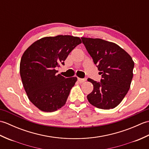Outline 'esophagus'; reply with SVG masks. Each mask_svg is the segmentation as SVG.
<instances>
[{"label":"esophagus","instance_id":"1","mask_svg":"<svg viewBox=\"0 0 149 149\" xmlns=\"http://www.w3.org/2000/svg\"><path fill=\"white\" fill-rule=\"evenodd\" d=\"M77 80L79 81V83H84V82H85L86 81V79H81V78H77Z\"/></svg>","mask_w":149,"mask_h":149}]
</instances>
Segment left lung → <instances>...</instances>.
Listing matches in <instances>:
<instances>
[{
    "instance_id": "obj_1",
    "label": "left lung",
    "mask_w": 149,
    "mask_h": 149,
    "mask_svg": "<svg viewBox=\"0 0 149 149\" xmlns=\"http://www.w3.org/2000/svg\"><path fill=\"white\" fill-rule=\"evenodd\" d=\"M81 40L102 75L100 82L88 79L93 90L87 99L99 109L115 108L130 88L134 63L130 55L115 43L100 38L83 37Z\"/></svg>"
}]
</instances>
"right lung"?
<instances>
[{"label":"right lung","mask_w":149,"mask_h":149,"mask_svg":"<svg viewBox=\"0 0 149 149\" xmlns=\"http://www.w3.org/2000/svg\"><path fill=\"white\" fill-rule=\"evenodd\" d=\"M79 37L58 35L42 38L28 47L22 56L20 73L28 98L42 111L52 112L65 105L76 77L57 75L56 68L75 47Z\"/></svg>","instance_id":"obj_1"}]
</instances>
